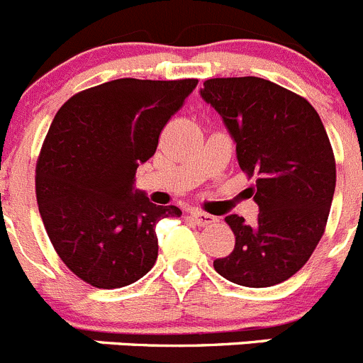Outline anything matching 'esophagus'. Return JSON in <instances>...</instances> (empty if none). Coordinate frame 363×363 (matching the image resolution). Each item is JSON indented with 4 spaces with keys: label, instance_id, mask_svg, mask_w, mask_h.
Here are the masks:
<instances>
[{
    "label": "esophagus",
    "instance_id": "obj_1",
    "mask_svg": "<svg viewBox=\"0 0 363 363\" xmlns=\"http://www.w3.org/2000/svg\"><path fill=\"white\" fill-rule=\"evenodd\" d=\"M191 218H192V221H194L196 225H198V227H207V225H214V223L218 221V218H214V216L207 214V212L198 211V208L191 211Z\"/></svg>",
    "mask_w": 363,
    "mask_h": 363
}]
</instances>
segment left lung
Listing matches in <instances>:
<instances>
[{"instance_id": "8db88e82", "label": "left lung", "mask_w": 363, "mask_h": 363, "mask_svg": "<svg viewBox=\"0 0 363 363\" xmlns=\"http://www.w3.org/2000/svg\"><path fill=\"white\" fill-rule=\"evenodd\" d=\"M201 97L230 131L239 167L257 178V223L225 218L235 247L216 259V272L248 288L279 284L308 262L325 230L337 184L328 133L304 97L266 79H208Z\"/></svg>"}]
</instances>
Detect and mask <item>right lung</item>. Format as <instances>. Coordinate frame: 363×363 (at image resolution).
Masks as SVG:
<instances>
[{"label": "right lung", "instance_id": "obj_1", "mask_svg": "<svg viewBox=\"0 0 363 363\" xmlns=\"http://www.w3.org/2000/svg\"><path fill=\"white\" fill-rule=\"evenodd\" d=\"M196 84L116 79L75 93L53 118L35 165L39 214L61 261L88 284L122 288L155 266L156 223L182 211L133 184Z\"/></svg>", "mask_w": 363, "mask_h": 363}]
</instances>
